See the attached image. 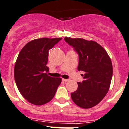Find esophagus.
I'll return each instance as SVG.
<instances>
[{
	"instance_id": "34e87169",
	"label": "esophagus",
	"mask_w": 129,
	"mask_h": 129,
	"mask_svg": "<svg viewBox=\"0 0 129 129\" xmlns=\"http://www.w3.org/2000/svg\"><path fill=\"white\" fill-rule=\"evenodd\" d=\"M62 81H64V82H67V81H69V79H62Z\"/></svg>"
}]
</instances>
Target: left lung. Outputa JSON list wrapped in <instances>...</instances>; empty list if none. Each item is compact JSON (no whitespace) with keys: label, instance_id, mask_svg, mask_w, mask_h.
<instances>
[{"label":"left lung","instance_id":"1","mask_svg":"<svg viewBox=\"0 0 129 129\" xmlns=\"http://www.w3.org/2000/svg\"><path fill=\"white\" fill-rule=\"evenodd\" d=\"M65 41L79 55L78 71L85 72L83 81L78 82L76 91L71 94L78 106L88 109L100 103L108 93L113 75L110 56L95 41L65 37Z\"/></svg>","mask_w":129,"mask_h":129}]
</instances>
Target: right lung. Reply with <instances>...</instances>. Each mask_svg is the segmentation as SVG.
I'll return each mask as SVG.
<instances>
[{
    "instance_id": "obj_1",
    "label": "right lung",
    "mask_w": 129,
    "mask_h": 129,
    "mask_svg": "<svg viewBox=\"0 0 129 129\" xmlns=\"http://www.w3.org/2000/svg\"><path fill=\"white\" fill-rule=\"evenodd\" d=\"M61 39H37L27 43L19 53L14 67L15 81L19 92L31 104L48 103L61 83V78L44 73L48 71V51Z\"/></svg>"
}]
</instances>
